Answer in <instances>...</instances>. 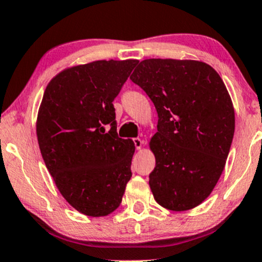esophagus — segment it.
I'll list each match as a JSON object with an SVG mask.
<instances>
[{
  "mask_svg": "<svg viewBox=\"0 0 262 262\" xmlns=\"http://www.w3.org/2000/svg\"><path fill=\"white\" fill-rule=\"evenodd\" d=\"M133 141H134V145H135V147H137L138 150H140L141 147H143V140L141 139H139V138H135V139H133Z\"/></svg>",
  "mask_w": 262,
  "mask_h": 262,
  "instance_id": "34e87169",
  "label": "esophagus"
}]
</instances>
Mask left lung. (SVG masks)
Here are the masks:
<instances>
[{"instance_id":"8db88e82","label":"left lung","mask_w":262,"mask_h":262,"mask_svg":"<svg viewBox=\"0 0 262 262\" xmlns=\"http://www.w3.org/2000/svg\"><path fill=\"white\" fill-rule=\"evenodd\" d=\"M155 105L156 166L149 184L165 209H194L213 190L234 135V108L219 73L193 59H144L130 75Z\"/></svg>"}]
</instances>
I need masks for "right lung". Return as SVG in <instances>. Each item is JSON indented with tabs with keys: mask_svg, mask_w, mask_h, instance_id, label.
<instances>
[{
	"mask_svg": "<svg viewBox=\"0 0 262 262\" xmlns=\"http://www.w3.org/2000/svg\"><path fill=\"white\" fill-rule=\"evenodd\" d=\"M137 63L74 66L52 78L43 93L36 121L41 155L62 196L86 216L113 212L132 177L135 146L118 138L112 102Z\"/></svg>",
	"mask_w": 262,
	"mask_h": 262,
	"instance_id": "obj_1",
	"label": "right lung"
}]
</instances>
